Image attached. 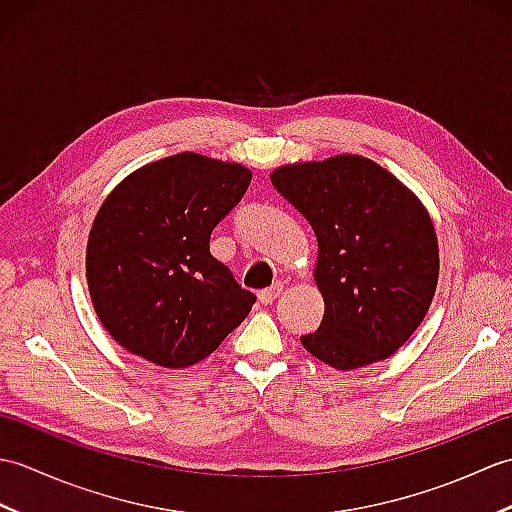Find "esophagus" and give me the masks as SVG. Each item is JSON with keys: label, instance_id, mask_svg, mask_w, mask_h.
I'll use <instances>...</instances> for the list:
<instances>
[{"label": "esophagus", "instance_id": "1", "mask_svg": "<svg viewBox=\"0 0 512 512\" xmlns=\"http://www.w3.org/2000/svg\"><path fill=\"white\" fill-rule=\"evenodd\" d=\"M281 292H284V284H279V281H277V284H273L270 288L259 290L257 297H259V301L264 303V306H268V303H273L281 295Z\"/></svg>", "mask_w": 512, "mask_h": 512}]
</instances>
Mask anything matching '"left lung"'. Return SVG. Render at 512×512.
<instances>
[{
  "label": "left lung",
  "mask_w": 512,
  "mask_h": 512,
  "mask_svg": "<svg viewBox=\"0 0 512 512\" xmlns=\"http://www.w3.org/2000/svg\"><path fill=\"white\" fill-rule=\"evenodd\" d=\"M270 182L319 242L314 281L325 312L303 347L336 369L394 354L438 286V237L422 202L374 160L350 154L279 167Z\"/></svg>",
  "instance_id": "1"
}]
</instances>
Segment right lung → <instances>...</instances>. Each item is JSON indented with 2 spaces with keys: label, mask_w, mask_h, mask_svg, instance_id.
Returning a JSON list of instances; mask_svg holds the SVG:
<instances>
[{
  "label": "right lung",
  "mask_w": 512,
  "mask_h": 512,
  "mask_svg": "<svg viewBox=\"0 0 512 512\" xmlns=\"http://www.w3.org/2000/svg\"><path fill=\"white\" fill-rule=\"evenodd\" d=\"M237 162L176 154L127 176L94 217L85 275L103 328L127 352L178 369L215 352L255 295L211 255V233L244 198Z\"/></svg>",
  "instance_id": "obj_1"
}]
</instances>
